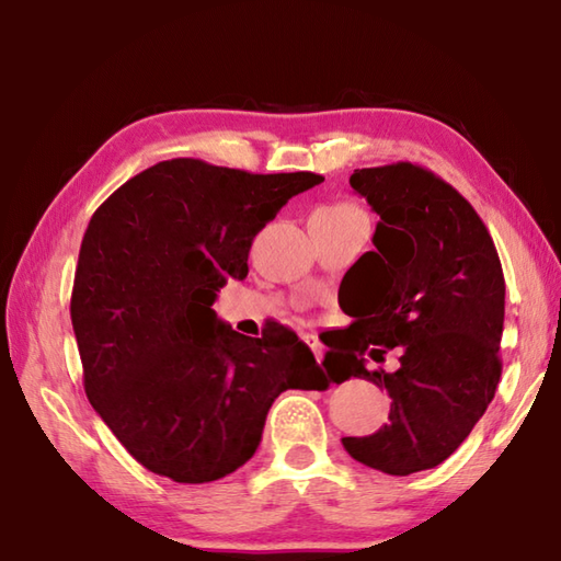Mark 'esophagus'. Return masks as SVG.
Returning <instances> with one entry per match:
<instances>
[{"instance_id":"obj_1","label":"esophagus","mask_w":561,"mask_h":561,"mask_svg":"<svg viewBox=\"0 0 561 561\" xmlns=\"http://www.w3.org/2000/svg\"><path fill=\"white\" fill-rule=\"evenodd\" d=\"M301 340H304V343H306V345H309V347H311V353L316 355V359H318V362H321V357H323V345H321V343H318V337H316V335H304Z\"/></svg>"}]
</instances>
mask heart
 Masks as SVG:
<instances>
[{
  "label": "heart",
  "mask_w": 561,
  "mask_h": 561,
  "mask_svg": "<svg viewBox=\"0 0 561 561\" xmlns=\"http://www.w3.org/2000/svg\"><path fill=\"white\" fill-rule=\"evenodd\" d=\"M325 208H333V211H357V208L350 204H335V206H325Z\"/></svg>",
  "instance_id": "b5f03b06"
}]
</instances>
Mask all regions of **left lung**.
I'll return each instance as SVG.
<instances>
[{
    "label": "left lung",
    "instance_id": "left-lung-1",
    "mask_svg": "<svg viewBox=\"0 0 561 561\" xmlns=\"http://www.w3.org/2000/svg\"><path fill=\"white\" fill-rule=\"evenodd\" d=\"M350 186L379 216L377 250L347 270L340 309L355 321L325 343L340 383L367 379L389 393V423L343 437L347 455L383 474L433 469L467 440L501 379L506 282L496 245L455 186L419 164L355 170ZM340 299V296H337ZM398 347L397 373L366 369Z\"/></svg>",
    "mask_w": 561,
    "mask_h": 561
}]
</instances>
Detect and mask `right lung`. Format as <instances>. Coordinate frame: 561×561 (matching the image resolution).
Returning <instances> with one entry per match:
<instances>
[{
	"label": "right lung",
	"mask_w": 561,
	"mask_h": 561,
	"mask_svg": "<svg viewBox=\"0 0 561 561\" xmlns=\"http://www.w3.org/2000/svg\"><path fill=\"white\" fill-rule=\"evenodd\" d=\"M321 182L178 158L130 178L94 211L70 301L84 391L152 474L221 479L255 455L282 391L328 387L289 328L245 337L211 309L230 277H248L252 238Z\"/></svg>",
	"instance_id": "add662e5"
}]
</instances>
